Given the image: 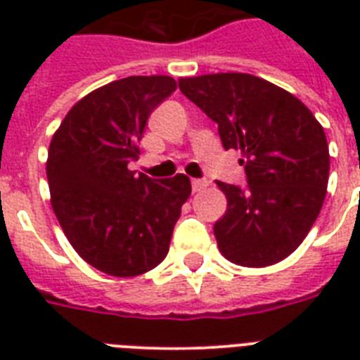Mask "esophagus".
Returning a JSON list of instances; mask_svg holds the SVG:
<instances>
[{"instance_id": "esophagus-1", "label": "esophagus", "mask_w": 360, "mask_h": 360, "mask_svg": "<svg viewBox=\"0 0 360 360\" xmlns=\"http://www.w3.org/2000/svg\"><path fill=\"white\" fill-rule=\"evenodd\" d=\"M209 186L207 179H192V191L194 192H202Z\"/></svg>"}]
</instances>
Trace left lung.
<instances>
[{
  "label": "left lung",
  "mask_w": 360,
  "mask_h": 360,
  "mask_svg": "<svg viewBox=\"0 0 360 360\" xmlns=\"http://www.w3.org/2000/svg\"><path fill=\"white\" fill-rule=\"evenodd\" d=\"M179 89L219 124L224 149L243 153L246 185L217 181L228 200L213 228L222 256L243 267L282 262L308 236L327 194L323 127L291 93L245 72L181 78Z\"/></svg>",
  "instance_id": "8db88e82"
}]
</instances>
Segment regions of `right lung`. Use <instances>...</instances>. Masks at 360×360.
Segmentation results:
<instances>
[{"label":"right lung","mask_w":360,"mask_h":360,"mask_svg":"<svg viewBox=\"0 0 360 360\" xmlns=\"http://www.w3.org/2000/svg\"><path fill=\"white\" fill-rule=\"evenodd\" d=\"M172 76H129L78 101L48 149L53 213L82 259L110 276H138L169 250L191 179L130 172L147 117L175 91Z\"/></svg>","instance_id":"right-lung-1"}]
</instances>
